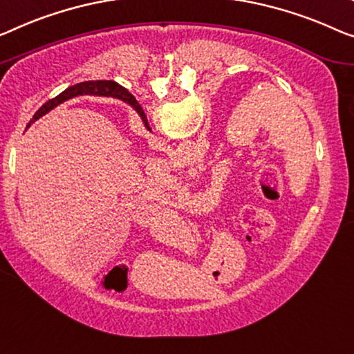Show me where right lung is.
<instances>
[{"label": "right lung", "mask_w": 354, "mask_h": 354, "mask_svg": "<svg viewBox=\"0 0 354 354\" xmlns=\"http://www.w3.org/2000/svg\"><path fill=\"white\" fill-rule=\"evenodd\" d=\"M79 95H98V97H113V98H119L122 100V102L129 103L131 108H133L136 113L140 114L141 120H143V124L147 130H149V124H147V119H146V114L143 113V109L136 102L133 95H131L127 88H124L122 86H119L118 82L114 81H86V82H81V84H76V86H71L68 87L66 91H63L60 95H57L55 98H52L47 102L46 104H42V106L38 109V113L33 115V119L30 120L31 125L35 122V120H38L39 118H42L46 113H49L50 109H54L55 106H59L63 102H66V100H71L75 97H79Z\"/></svg>", "instance_id": "obj_1"}]
</instances>
